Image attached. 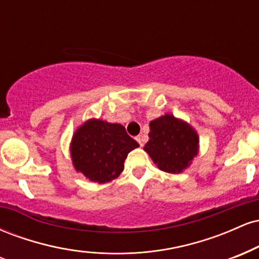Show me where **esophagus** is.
I'll list each match as a JSON object with an SVG mask.
<instances>
[{
  "mask_svg": "<svg viewBox=\"0 0 259 259\" xmlns=\"http://www.w3.org/2000/svg\"><path fill=\"white\" fill-rule=\"evenodd\" d=\"M136 140H138V142L140 144V146H144L145 142H146V138H145L144 135H140L136 138Z\"/></svg>",
  "mask_w": 259,
  "mask_h": 259,
  "instance_id": "1",
  "label": "esophagus"
}]
</instances>
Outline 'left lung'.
Returning <instances> with one entry per match:
<instances>
[{"label":"left lung","mask_w":259,"mask_h":259,"mask_svg":"<svg viewBox=\"0 0 259 259\" xmlns=\"http://www.w3.org/2000/svg\"><path fill=\"white\" fill-rule=\"evenodd\" d=\"M148 138L144 150L165 173H181L198 153L196 130L173 114H164L150 121Z\"/></svg>","instance_id":"left-lung-1"}]
</instances>
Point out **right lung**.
I'll list each match as a JSON object with an SVG mask.
<instances>
[{
    "label": "right lung",
    "mask_w": 259,
    "mask_h": 259,
    "mask_svg": "<svg viewBox=\"0 0 259 259\" xmlns=\"http://www.w3.org/2000/svg\"><path fill=\"white\" fill-rule=\"evenodd\" d=\"M139 147L125 127L101 119H89L74 133L70 154L74 168L94 183L105 184L124 169L127 153Z\"/></svg>",
    "instance_id": "right-lung-1"
}]
</instances>
